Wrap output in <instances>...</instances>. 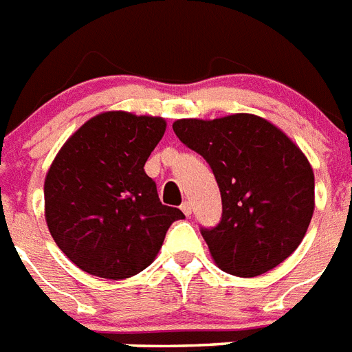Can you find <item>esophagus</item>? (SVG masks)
I'll list each match as a JSON object with an SVG mask.
<instances>
[{
  "instance_id": "esophagus-1",
  "label": "esophagus",
  "mask_w": 352,
  "mask_h": 352,
  "mask_svg": "<svg viewBox=\"0 0 352 352\" xmlns=\"http://www.w3.org/2000/svg\"><path fill=\"white\" fill-rule=\"evenodd\" d=\"M181 209H182V212H184L186 217H190L191 211H193V206H191V202H188V200H186V202H182Z\"/></svg>"
}]
</instances>
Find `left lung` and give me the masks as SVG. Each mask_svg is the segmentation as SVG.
I'll return each mask as SVG.
<instances>
[{"label":"left lung","mask_w":352,"mask_h":352,"mask_svg":"<svg viewBox=\"0 0 352 352\" xmlns=\"http://www.w3.org/2000/svg\"><path fill=\"white\" fill-rule=\"evenodd\" d=\"M173 132L209 162L220 188V223L202 229L218 267L256 277L285 261L315 209V175L302 150L279 126L247 112L184 118Z\"/></svg>","instance_id":"obj_1"}]
</instances>
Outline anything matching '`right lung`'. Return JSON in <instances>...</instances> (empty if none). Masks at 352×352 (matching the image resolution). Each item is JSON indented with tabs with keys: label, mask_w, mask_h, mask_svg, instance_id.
Returning <instances> with one entry per match:
<instances>
[{
	"label": "right lung",
	"mask_w": 352,
	"mask_h": 352,
	"mask_svg": "<svg viewBox=\"0 0 352 352\" xmlns=\"http://www.w3.org/2000/svg\"><path fill=\"white\" fill-rule=\"evenodd\" d=\"M166 131L161 116L100 112L53 159L44 179L50 234L80 270L126 279L152 265L181 209L162 206L144 162Z\"/></svg>",
	"instance_id": "1"
}]
</instances>
